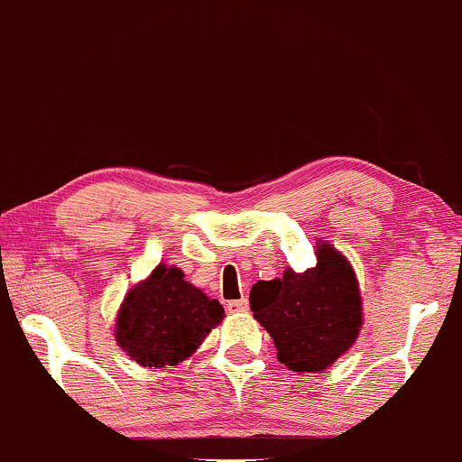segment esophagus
<instances>
[{"label":"esophagus","mask_w":462,"mask_h":462,"mask_svg":"<svg viewBox=\"0 0 462 462\" xmlns=\"http://www.w3.org/2000/svg\"><path fill=\"white\" fill-rule=\"evenodd\" d=\"M230 313H245L249 311V300L246 299H236V300H228V305H226Z\"/></svg>","instance_id":"obj_1"}]
</instances>
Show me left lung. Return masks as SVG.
<instances>
[{
    "label": "left lung",
    "mask_w": 462,
    "mask_h": 462,
    "mask_svg": "<svg viewBox=\"0 0 462 462\" xmlns=\"http://www.w3.org/2000/svg\"><path fill=\"white\" fill-rule=\"evenodd\" d=\"M318 265L288 267L282 278L251 288L253 318L273 338L278 361L297 374L323 371L348 353L363 328L359 280L348 259L319 240Z\"/></svg>",
    "instance_id": "obj_1"
}]
</instances>
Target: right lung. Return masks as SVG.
<instances>
[{"mask_svg":"<svg viewBox=\"0 0 462 462\" xmlns=\"http://www.w3.org/2000/svg\"><path fill=\"white\" fill-rule=\"evenodd\" d=\"M224 319V307L184 280L176 265L160 263L124 297L116 315L118 346L143 367L187 361Z\"/></svg>","mask_w":462,"mask_h":462,"instance_id":"add662e5","label":"right lung"}]
</instances>
